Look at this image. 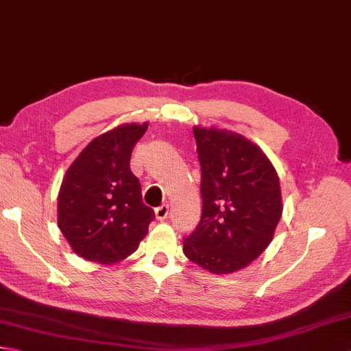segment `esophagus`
Masks as SVG:
<instances>
[{
  "label": "esophagus",
  "instance_id": "1",
  "mask_svg": "<svg viewBox=\"0 0 351 351\" xmlns=\"http://www.w3.org/2000/svg\"><path fill=\"white\" fill-rule=\"evenodd\" d=\"M167 215H169V205L167 204H164V205H161L158 208H155V217L158 219V220L167 219Z\"/></svg>",
  "mask_w": 351,
  "mask_h": 351
}]
</instances>
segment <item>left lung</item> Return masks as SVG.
Masks as SVG:
<instances>
[{
    "label": "left lung",
    "mask_w": 351,
    "mask_h": 351,
    "mask_svg": "<svg viewBox=\"0 0 351 351\" xmlns=\"http://www.w3.org/2000/svg\"><path fill=\"white\" fill-rule=\"evenodd\" d=\"M193 134L202 215L184 238V253L211 273H234L273 240L282 215L279 178L267 155L240 134L200 126Z\"/></svg>",
    "instance_id": "8db88e82"
}]
</instances>
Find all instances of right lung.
<instances>
[{
	"label": "right lung",
	"mask_w": 351,
	"mask_h": 351,
	"mask_svg": "<svg viewBox=\"0 0 351 351\" xmlns=\"http://www.w3.org/2000/svg\"><path fill=\"white\" fill-rule=\"evenodd\" d=\"M147 123L122 125L93 138L71 164L58 193V228L73 252L113 264L136 252L155 213L130 169Z\"/></svg>",
	"instance_id": "1"
}]
</instances>
